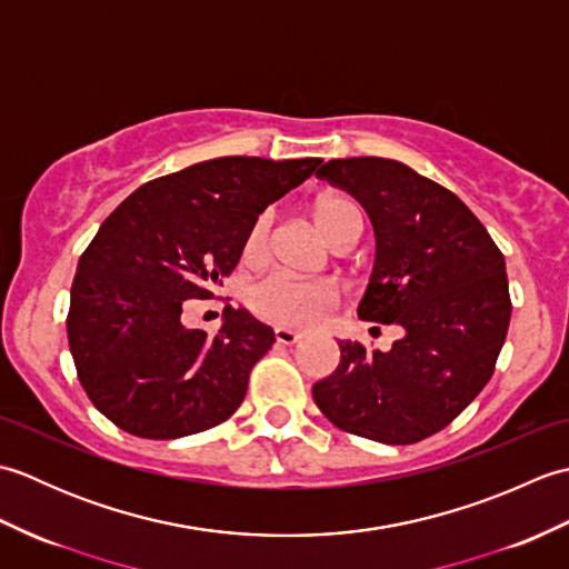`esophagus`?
I'll return each mask as SVG.
<instances>
[{
	"instance_id": "1",
	"label": "esophagus",
	"mask_w": 569,
	"mask_h": 569,
	"mask_svg": "<svg viewBox=\"0 0 569 569\" xmlns=\"http://www.w3.org/2000/svg\"><path fill=\"white\" fill-rule=\"evenodd\" d=\"M303 340V335L296 332V330H288V328H276V342L278 345H296Z\"/></svg>"
}]
</instances>
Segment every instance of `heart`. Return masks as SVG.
Returning a JSON list of instances; mask_svg holds the SVG:
<instances>
[{"mask_svg":"<svg viewBox=\"0 0 569 569\" xmlns=\"http://www.w3.org/2000/svg\"><path fill=\"white\" fill-rule=\"evenodd\" d=\"M312 222L320 237L335 247L349 234H359L361 214L357 204L345 196H322L312 202ZM271 214L263 212L251 222L244 237V253L247 261H259L269 241ZM335 293L330 286L310 283V281H293L286 276H269L261 283L251 288L249 308L253 316L271 322L283 325V328H308L318 322L325 310L332 306Z\"/></svg>","mask_w":569,"mask_h":569,"instance_id":"b5f03b06","label":"heart"}]
</instances>
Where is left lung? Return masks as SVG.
<instances>
[{"instance_id":"obj_1","label":"left lung","mask_w":569,"mask_h":569,"mask_svg":"<svg viewBox=\"0 0 569 569\" xmlns=\"http://www.w3.org/2000/svg\"><path fill=\"white\" fill-rule=\"evenodd\" d=\"M320 178L367 210L377 259L361 320L403 330L389 352L342 340L340 365L312 386L330 422L383 445H413L485 389L511 320L499 247L455 192L401 161L332 159Z\"/></svg>"}]
</instances>
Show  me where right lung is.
<instances>
[{
	"instance_id": "add662e5",
	"label": "right lung",
	"mask_w": 569,
	"mask_h": 569,
	"mask_svg": "<svg viewBox=\"0 0 569 569\" xmlns=\"http://www.w3.org/2000/svg\"><path fill=\"white\" fill-rule=\"evenodd\" d=\"M320 163L222 156L149 180L102 222L72 278L68 345L84 393L117 428L176 440L241 406L273 330L232 306L214 337L188 330L186 300L212 298L251 222Z\"/></svg>"
}]
</instances>
